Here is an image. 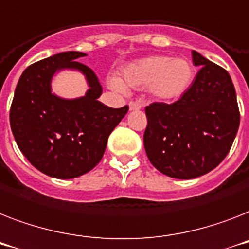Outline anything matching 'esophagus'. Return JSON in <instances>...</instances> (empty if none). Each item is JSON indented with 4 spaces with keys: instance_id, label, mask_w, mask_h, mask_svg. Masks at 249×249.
Masks as SVG:
<instances>
[{
    "instance_id": "1",
    "label": "esophagus",
    "mask_w": 249,
    "mask_h": 249,
    "mask_svg": "<svg viewBox=\"0 0 249 249\" xmlns=\"http://www.w3.org/2000/svg\"><path fill=\"white\" fill-rule=\"evenodd\" d=\"M128 107H130V110L132 112V110H139V109H141L142 104L139 103V101H130V103H128Z\"/></svg>"
}]
</instances>
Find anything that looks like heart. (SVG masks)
Returning <instances> with one entry per match:
<instances>
[{"instance_id":"obj_1","label":"heart","mask_w":249,"mask_h":249,"mask_svg":"<svg viewBox=\"0 0 249 249\" xmlns=\"http://www.w3.org/2000/svg\"><path fill=\"white\" fill-rule=\"evenodd\" d=\"M122 79L109 75L107 82L114 91L124 92L126 87L146 89L154 99L176 101L192 87L196 71L188 59L166 55H150L131 61L121 69Z\"/></svg>"}]
</instances>
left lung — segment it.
I'll return each mask as SVG.
<instances>
[{
  "label": "left lung",
  "instance_id": "obj_1",
  "mask_svg": "<svg viewBox=\"0 0 249 249\" xmlns=\"http://www.w3.org/2000/svg\"><path fill=\"white\" fill-rule=\"evenodd\" d=\"M200 67L188 92L174 104L153 103L145 108L146 156L166 176L199 178L228 156L239 128L236 93L228 71L192 51Z\"/></svg>",
  "mask_w": 249,
  "mask_h": 249
}]
</instances>
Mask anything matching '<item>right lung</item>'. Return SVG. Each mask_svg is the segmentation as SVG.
<instances>
[{"mask_svg":"<svg viewBox=\"0 0 249 249\" xmlns=\"http://www.w3.org/2000/svg\"><path fill=\"white\" fill-rule=\"evenodd\" d=\"M86 53L67 51L29 65L17 85L10 126L25 158L42 174L74 178L87 174L104 156L109 135L128 107L109 108L97 100L103 93L96 74L78 63ZM81 71L89 90L85 97L63 99L52 92L53 75Z\"/></svg>","mask_w":249,"mask_h":249,"instance_id":"1","label":"right lung"}]
</instances>
